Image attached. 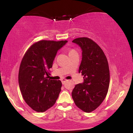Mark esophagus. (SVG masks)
<instances>
[{
	"label": "esophagus",
	"instance_id": "1",
	"mask_svg": "<svg viewBox=\"0 0 133 133\" xmlns=\"http://www.w3.org/2000/svg\"><path fill=\"white\" fill-rule=\"evenodd\" d=\"M61 81H62V84H64V83L66 82V81H68V80H66L65 79H62L61 80Z\"/></svg>",
	"mask_w": 133,
	"mask_h": 133
}]
</instances>
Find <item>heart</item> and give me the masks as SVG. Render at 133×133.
Here are the masks:
<instances>
[{"label":"heart","instance_id":"obj_1","mask_svg":"<svg viewBox=\"0 0 133 133\" xmlns=\"http://www.w3.org/2000/svg\"><path fill=\"white\" fill-rule=\"evenodd\" d=\"M74 52H76V51L74 50H73V49H71V50L69 51V54L74 53Z\"/></svg>","mask_w":133,"mask_h":133}]
</instances>
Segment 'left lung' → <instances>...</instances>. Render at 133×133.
<instances>
[{
  "label": "left lung",
  "mask_w": 133,
  "mask_h": 133,
  "mask_svg": "<svg viewBox=\"0 0 133 133\" xmlns=\"http://www.w3.org/2000/svg\"><path fill=\"white\" fill-rule=\"evenodd\" d=\"M81 47L82 58L79 72L84 76L82 83L77 84L72 97L78 108L84 112L95 110L102 103L110 85V70L106 56L101 47L88 37L72 41Z\"/></svg>",
  "instance_id": "8db88e82"
}]
</instances>
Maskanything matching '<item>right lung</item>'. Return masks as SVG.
<instances>
[{
  "instance_id": "add662e5",
  "label": "right lung",
  "mask_w": 133,
  "mask_h": 133,
  "mask_svg": "<svg viewBox=\"0 0 133 133\" xmlns=\"http://www.w3.org/2000/svg\"><path fill=\"white\" fill-rule=\"evenodd\" d=\"M67 41H40L25 52L19 71V84L23 99L37 112H44L56 103L61 91V81L48 79L49 70L57 51Z\"/></svg>"
}]
</instances>
